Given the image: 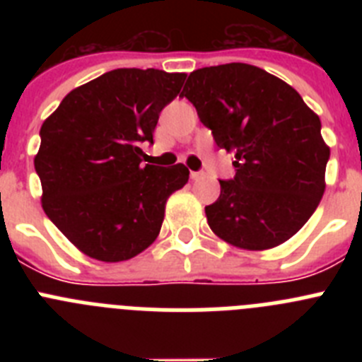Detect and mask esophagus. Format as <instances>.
<instances>
[{
    "label": "esophagus",
    "instance_id": "34e87169",
    "mask_svg": "<svg viewBox=\"0 0 362 362\" xmlns=\"http://www.w3.org/2000/svg\"><path fill=\"white\" fill-rule=\"evenodd\" d=\"M190 177L192 181H199V179L204 177V174L203 172H190Z\"/></svg>",
    "mask_w": 362,
    "mask_h": 362
}]
</instances>
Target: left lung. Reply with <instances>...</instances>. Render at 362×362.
<instances>
[{"mask_svg":"<svg viewBox=\"0 0 362 362\" xmlns=\"http://www.w3.org/2000/svg\"><path fill=\"white\" fill-rule=\"evenodd\" d=\"M181 95L235 156V177L219 181V197L204 206L212 232L243 250L288 241L326 188L330 146L317 114L288 83L246 63L194 70Z\"/></svg>","mask_w":362,"mask_h":362,"instance_id":"left-lung-1","label":"left lung"}]
</instances>
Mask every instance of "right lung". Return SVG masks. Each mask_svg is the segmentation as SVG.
Wrapping results in <instances>:
<instances>
[{"label":"right lung","mask_w":362,"mask_h":362,"mask_svg":"<svg viewBox=\"0 0 362 362\" xmlns=\"http://www.w3.org/2000/svg\"><path fill=\"white\" fill-rule=\"evenodd\" d=\"M187 74L116 69L70 90L41 124V206L79 252L119 263L146 250L188 168L143 165L159 112Z\"/></svg>","instance_id":"right-lung-1"}]
</instances>
